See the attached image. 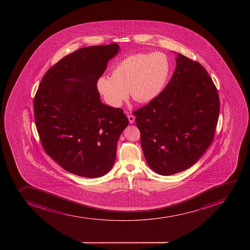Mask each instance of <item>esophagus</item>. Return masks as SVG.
<instances>
[{
  "label": "esophagus",
  "instance_id": "34e87169",
  "mask_svg": "<svg viewBox=\"0 0 250 250\" xmlns=\"http://www.w3.org/2000/svg\"><path fill=\"white\" fill-rule=\"evenodd\" d=\"M128 116V119H129V123H134V121H135V117H134V116H133V115H130V114H129V115H128V116Z\"/></svg>",
  "mask_w": 250,
  "mask_h": 250
}]
</instances>
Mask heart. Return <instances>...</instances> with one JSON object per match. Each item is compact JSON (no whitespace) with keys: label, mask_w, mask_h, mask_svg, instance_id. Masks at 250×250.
Masks as SVG:
<instances>
[{"label":"heart","mask_w":250,"mask_h":250,"mask_svg":"<svg viewBox=\"0 0 250 250\" xmlns=\"http://www.w3.org/2000/svg\"><path fill=\"white\" fill-rule=\"evenodd\" d=\"M170 62L163 53L135 54L125 58L102 76L96 88L104 101L120 107L129 94L135 101L148 104L160 95L170 74Z\"/></svg>","instance_id":"b5f03b06"}]
</instances>
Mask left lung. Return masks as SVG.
Returning <instances> with one entry per match:
<instances>
[{"mask_svg": "<svg viewBox=\"0 0 250 250\" xmlns=\"http://www.w3.org/2000/svg\"><path fill=\"white\" fill-rule=\"evenodd\" d=\"M176 62L163 91L134 111L146 163L164 176L199 161L213 142L220 111L217 88L205 67L181 54Z\"/></svg>", "mask_w": 250, "mask_h": 250, "instance_id": "left-lung-1", "label": "left lung"}]
</instances>
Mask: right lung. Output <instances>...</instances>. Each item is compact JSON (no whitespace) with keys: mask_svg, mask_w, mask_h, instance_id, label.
Segmentation results:
<instances>
[{"mask_svg":"<svg viewBox=\"0 0 250 250\" xmlns=\"http://www.w3.org/2000/svg\"><path fill=\"white\" fill-rule=\"evenodd\" d=\"M118 44L84 47L48 70L35 95V123L45 152L65 170L99 178L111 170L119 138L129 121L103 104L97 80Z\"/></svg>","mask_w":250,"mask_h":250,"instance_id":"right-lung-1","label":"right lung"}]
</instances>
